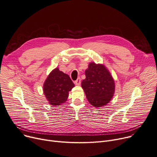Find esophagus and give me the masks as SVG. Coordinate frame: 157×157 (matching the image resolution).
<instances>
[{"label":"esophagus","instance_id":"1","mask_svg":"<svg viewBox=\"0 0 157 157\" xmlns=\"http://www.w3.org/2000/svg\"><path fill=\"white\" fill-rule=\"evenodd\" d=\"M81 79L80 78H78L75 81V83L76 85H81Z\"/></svg>","mask_w":157,"mask_h":157}]
</instances>
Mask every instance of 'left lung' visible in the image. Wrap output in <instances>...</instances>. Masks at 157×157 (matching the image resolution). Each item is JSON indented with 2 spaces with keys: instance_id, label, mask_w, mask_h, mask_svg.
<instances>
[{
  "instance_id": "left-lung-1",
  "label": "left lung",
  "mask_w": 157,
  "mask_h": 157,
  "mask_svg": "<svg viewBox=\"0 0 157 157\" xmlns=\"http://www.w3.org/2000/svg\"><path fill=\"white\" fill-rule=\"evenodd\" d=\"M85 76L81 86L88 101L97 108L107 105L115 91L114 81L109 71L104 66L91 62L85 71Z\"/></svg>"
}]
</instances>
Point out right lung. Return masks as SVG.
I'll return each instance as SVG.
<instances>
[{"label":"right lung","instance_id":"1","mask_svg":"<svg viewBox=\"0 0 157 157\" xmlns=\"http://www.w3.org/2000/svg\"><path fill=\"white\" fill-rule=\"evenodd\" d=\"M74 86L70 77L60 71L59 68H56L45 80L44 92L50 105L56 107L66 101L69 91Z\"/></svg>","mask_w":157,"mask_h":157}]
</instances>
